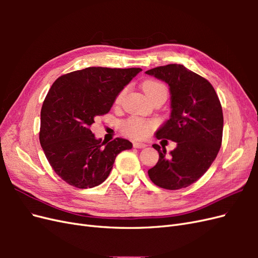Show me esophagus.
Listing matches in <instances>:
<instances>
[{
  "label": "esophagus",
  "mask_w": 258,
  "mask_h": 258,
  "mask_svg": "<svg viewBox=\"0 0 258 258\" xmlns=\"http://www.w3.org/2000/svg\"><path fill=\"white\" fill-rule=\"evenodd\" d=\"M147 145L145 143H139V142H136L134 143V147L135 148H145Z\"/></svg>",
  "instance_id": "obj_1"
}]
</instances>
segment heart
<instances>
[{"label":"heart","instance_id":"b5f03b06","mask_svg":"<svg viewBox=\"0 0 258 258\" xmlns=\"http://www.w3.org/2000/svg\"><path fill=\"white\" fill-rule=\"evenodd\" d=\"M143 90L146 93V96L151 100L159 95L167 96V87L160 82L156 81H147L143 84ZM123 96V91H121L118 97L116 99V102H119ZM154 128V123L150 121H145L138 117H132L123 122V131L124 134L130 138L141 140L146 138L151 134V131Z\"/></svg>","mask_w":258,"mask_h":258}]
</instances>
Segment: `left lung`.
Returning <instances> with one entry per match:
<instances>
[{"label": "left lung", "mask_w": 258, "mask_h": 258, "mask_svg": "<svg viewBox=\"0 0 258 258\" xmlns=\"http://www.w3.org/2000/svg\"><path fill=\"white\" fill-rule=\"evenodd\" d=\"M169 85L170 118L156 132V138L176 142L167 154L154 144L158 162L148 170L152 182L161 188H185L204 175L222 145L223 111L216 92L204 77L182 64H167L145 72Z\"/></svg>", "instance_id": "obj_1"}]
</instances>
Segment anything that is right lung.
<instances>
[{
  "mask_svg": "<svg viewBox=\"0 0 258 258\" xmlns=\"http://www.w3.org/2000/svg\"><path fill=\"white\" fill-rule=\"evenodd\" d=\"M142 71L140 68H86L60 76L41 110L40 143L49 165L64 182L91 188L110 174L116 156L132 143L116 138L96 139L95 117L110 112L116 97Z\"/></svg>",
  "mask_w": 258,
  "mask_h": 258,
  "instance_id": "obj_1",
  "label": "right lung"
}]
</instances>
